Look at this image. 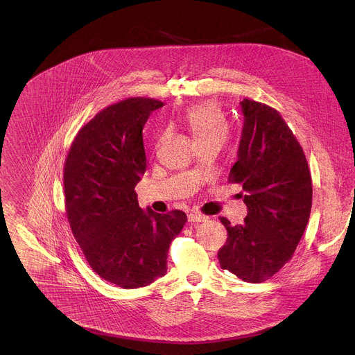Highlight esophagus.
Segmentation results:
<instances>
[{
	"instance_id": "34e87169",
	"label": "esophagus",
	"mask_w": 355,
	"mask_h": 355,
	"mask_svg": "<svg viewBox=\"0 0 355 355\" xmlns=\"http://www.w3.org/2000/svg\"><path fill=\"white\" fill-rule=\"evenodd\" d=\"M188 220L191 223H198V222H204L207 220V216L202 215V214H198V212H192L188 215Z\"/></svg>"
}]
</instances>
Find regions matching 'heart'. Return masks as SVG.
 <instances>
[{"instance_id":"b5f03b06","label":"heart","mask_w":355,"mask_h":355,"mask_svg":"<svg viewBox=\"0 0 355 355\" xmlns=\"http://www.w3.org/2000/svg\"><path fill=\"white\" fill-rule=\"evenodd\" d=\"M184 121L198 144H222L227 139L229 125L220 108L212 103L192 105L187 110Z\"/></svg>"}]
</instances>
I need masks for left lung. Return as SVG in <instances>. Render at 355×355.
<instances>
[{"instance_id":"left-lung-1","label":"left lung","mask_w":355,"mask_h":355,"mask_svg":"<svg viewBox=\"0 0 355 355\" xmlns=\"http://www.w3.org/2000/svg\"><path fill=\"white\" fill-rule=\"evenodd\" d=\"M237 162L229 182L240 184L247 216L232 226L220 216L227 240L218 259L223 270L259 284L293 256L312 209V175L305 153L281 114L244 98Z\"/></svg>"}]
</instances>
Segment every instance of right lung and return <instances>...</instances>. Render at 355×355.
Listing matches in <instances>:
<instances>
[{
	"instance_id": "add662e5",
	"label": "right lung",
	"mask_w": 355,
	"mask_h": 355,
	"mask_svg": "<svg viewBox=\"0 0 355 355\" xmlns=\"http://www.w3.org/2000/svg\"><path fill=\"white\" fill-rule=\"evenodd\" d=\"M132 96L99 111L76 135L64 163V205L71 232L89 267L123 289L167 272L171 240L187 215L139 208L135 187L146 171L143 126L162 108Z\"/></svg>"
}]
</instances>
